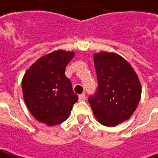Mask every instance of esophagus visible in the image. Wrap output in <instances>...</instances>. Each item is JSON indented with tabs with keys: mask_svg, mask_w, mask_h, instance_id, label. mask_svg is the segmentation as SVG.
Masks as SVG:
<instances>
[{
	"mask_svg": "<svg viewBox=\"0 0 158 158\" xmlns=\"http://www.w3.org/2000/svg\"><path fill=\"white\" fill-rule=\"evenodd\" d=\"M79 98L80 101H83V100H85V99H86V95H85L84 93L80 94V95L79 96Z\"/></svg>",
	"mask_w": 158,
	"mask_h": 158,
	"instance_id": "34e87169",
	"label": "esophagus"
}]
</instances>
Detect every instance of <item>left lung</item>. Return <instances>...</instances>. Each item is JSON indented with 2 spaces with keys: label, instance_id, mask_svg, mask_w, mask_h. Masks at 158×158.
<instances>
[{
  "label": "left lung",
  "instance_id": "1",
  "mask_svg": "<svg viewBox=\"0 0 158 158\" xmlns=\"http://www.w3.org/2000/svg\"><path fill=\"white\" fill-rule=\"evenodd\" d=\"M98 91L89 102L100 124L115 127L127 120L139 103L141 84L136 71L124 58L113 52L95 53Z\"/></svg>",
  "mask_w": 158,
  "mask_h": 158
}]
</instances>
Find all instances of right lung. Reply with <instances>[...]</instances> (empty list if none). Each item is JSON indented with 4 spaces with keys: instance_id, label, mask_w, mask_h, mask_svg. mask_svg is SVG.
I'll use <instances>...</instances> for the list:
<instances>
[{
    "instance_id": "right-lung-1",
    "label": "right lung",
    "mask_w": 158,
    "mask_h": 158,
    "mask_svg": "<svg viewBox=\"0 0 158 158\" xmlns=\"http://www.w3.org/2000/svg\"><path fill=\"white\" fill-rule=\"evenodd\" d=\"M74 55L73 51H52L36 60L23 76L25 104L37 120L48 126L65 121L79 99L65 75V69Z\"/></svg>"
}]
</instances>
